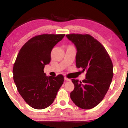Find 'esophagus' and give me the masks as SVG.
Wrapping results in <instances>:
<instances>
[{
  "mask_svg": "<svg viewBox=\"0 0 128 128\" xmlns=\"http://www.w3.org/2000/svg\"><path fill=\"white\" fill-rule=\"evenodd\" d=\"M64 80H65V81H70V79L67 78L66 77H64Z\"/></svg>",
  "mask_w": 128,
  "mask_h": 128,
  "instance_id": "esophagus-1",
  "label": "esophagus"
}]
</instances>
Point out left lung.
Wrapping results in <instances>:
<instances>
[{
  "mask_svg": "<svg viewBox=\"0 0 128 128\" xmlns=\"http://www.w3.org/2000/svg\"><path fill=\"white\" fill-rule=\"evenodd\" d=\"M66 36L77 49V67L86 72L82 82L72 80L74 88L70 98L82 109H91L100 103L108 90L114 76L112 62L103 45L92 36L71 34Z\"/></svg>",
  "mask_w": 128,
  "mask_h": 128,
  "instance_id": "8db88e82",
  "label": "left lung"
}]
</instances>
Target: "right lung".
I'll return each mask as SVG.
<instances>
[{
    "label": "right lung",
    "instance_id": "right-lung-1",
    "mask_svg": "<svg viewBox=\"0 0 128 128\" xmlns=\"http://www.w3.org/2000/svg\"><path fill=\"white\" fill-rule=\"evenodd\" d=\"M64 36H36L24 45L17 55L13 68L14 80L19 94L32 108L48 107L63 84V76H47L43 69L50 62L52 50Z\"/></svg>",
    "mask_w": 128,
    "mask_h": 128
}]
</instances>
